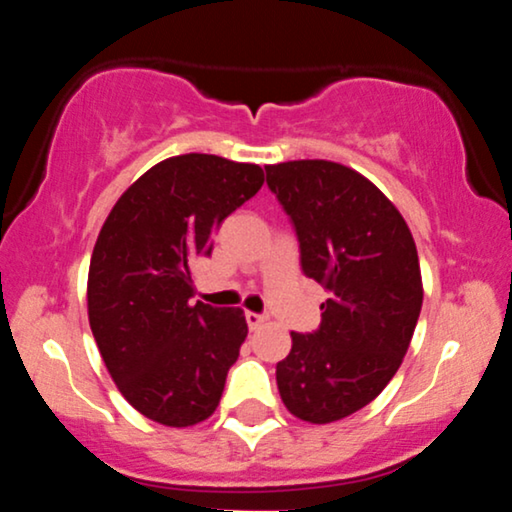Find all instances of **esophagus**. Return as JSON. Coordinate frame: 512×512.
<instances>
[{
  "mask_svg": "<svg viewBox=\"0 0 512 512\" xmlns=\"http://www.w3.org/2000/svg\"><path fill=\"white\" fill-rule=\"evenodd\" d=\"M264 320H267V317H264L262 313H252V310L245 313V322H248L250 330H260V327L264 325Z\"/></svg>",
  "mask_w": 512,
  "mask_h": 512,
  "instance_id": "34e87169",
  "label": "esophagus"
}]
</instances>
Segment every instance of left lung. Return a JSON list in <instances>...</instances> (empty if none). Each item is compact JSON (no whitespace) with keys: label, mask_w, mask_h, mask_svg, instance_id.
<instances>
[{"label":"left lung","mask_w":512,"mask_h":512,"mask_svg":"<svg viewBox=\"0 0 512 512\" xmlns=\"http://www.w3.org/2000/svg\"><path fill=\"white\" fill-rule=\"evenodd\" d=\"M289 216L301 269L327 291L313 332H291L276 363L286 409L330 424L373 402L407 354L421 313L419 255L395 204L356 170L332 161L264 166Z\"/></svg>","instance_id":"8db88e82"}]
</instances>
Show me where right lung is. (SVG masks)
I'll use <instances>...</instances> for the list:
<instances>
[{"mask_svg": "<svg viewBox=\"0 0 512 512\" xmlns=\"http://www.w3.org/2000/svg\"><path fill=\"white\" fill-rule=\"evenodd\" d=\"M264 173L221 156L166 158L117 199L88 267V322L115 385L146 419L192 426L214 414L248 322L190 303L192 262Z\"/></svg>", "mask_w": 512, "mask_h": 512, "instance_id": "add662e5", "label": "right lung"}]
</instances>
